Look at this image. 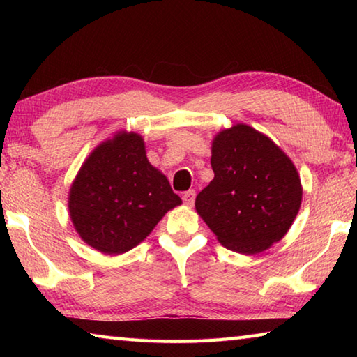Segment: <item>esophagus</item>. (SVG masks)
<instances>
[{"instance_id": "esophagus-1", "label": "esophagus", "mask_w": 357, "mask_h": 357, "mask_svg": "<svg viewBox=\"0 0 357 357\" xmlns=\"http://www.w3.org/2000/svg\"><path fill=\"white\" fill-rule=\"evenodd\" d=\"M195 190H187V192H184V195H183V200H184V203L187 204V206H192L193 204V202H195Z\"/></svg>"}]
</instances>
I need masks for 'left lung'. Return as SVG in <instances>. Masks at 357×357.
Here are the masks:
<instances>
[{
    "label": "left lung",
    "mask_w": 357,
    "mask_h": 357,
    "mask_svg": "<svg viewBox=\"0 0 357 357\" xmlns=\"http://www.w3.org/2000/svg\"><path fill=\"white\" fill-rule=\"evenodd\" d=\"M214 179L195 208L227 249L252 255L285 236L301 208L299 174L287 154L258 130L236 124L213 142Z\"/></svg>",
    "instance_id": "left-lung-1"
}]
</instances>
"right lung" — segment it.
Returning a JSON list of instances; mask_svg holds the SVG:
<instances>
[{"instance_id":"add662e5","label":"right lung","mask_w":357,"mask_h":357,"mask_svg":"<svg viewBox=\"0 0 357 357\" xmlns=\"http://www.w3.org/2000/svg\"><path fill=\"white\" fill-rule=\"evenodd\" d=\"M181 204L168 179L149 164L143 138L118 134L78 172L69 193L72 223L84 243L108 255L130 250Z\"/></svg>"}]
</instances>
